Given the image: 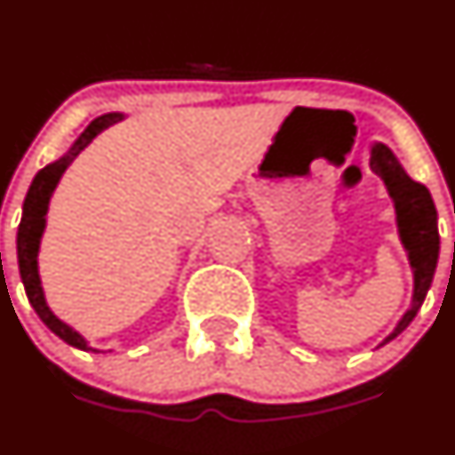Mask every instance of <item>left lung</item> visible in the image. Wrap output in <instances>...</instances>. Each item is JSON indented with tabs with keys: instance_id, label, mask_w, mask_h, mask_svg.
Masks as SVG:
<instances>
[{
	"instance_id": "8db88e82",
	"label": "left lung",
	"mask_w": 455,
	"mask_h": 455,
	"mask_svg": "<svg viewBox=\"0 0 455 455\" xmlns=\"http://www.w3.org/2000/svg\"><path fill=\"white\" fill-rule=\"evenodd\" d=\"M370 167L376 176H380V180L387 187L389 198L394 200L398 235H401L403 246H405L407 257H410V266L414 270L411 306L401 316V321L392 330V334L385 337V341L380 343V346H385L392 339H396L414 321L416 313L423 306L427 291H429L440 253L438 213H435L429 189L407 176L403 164L398 163V158L392 154V149L387 145H383V142H374L371 145Z\"/></svg>"
}]
</instances>
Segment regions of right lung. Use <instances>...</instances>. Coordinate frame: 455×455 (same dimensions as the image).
<instances>
[{"label":"right lung","mask_w":455,"mask_h":455,"mask_svg":"<svg viewBox=\"0 0 455 455\" xmlns=\"http://www.w3.org/2000/svg\"><path fill=\"white\" fill-rule=\"evenodd\" d=\"M123 118H125V114L121 112H109V114H103V116L94 118V121L85 127L84 134L75 140V145H72L61 158L45 164V167L36 173L28 189V196H26L24 200V213H21L20 231H17V261H20V275H21V282H24L30 306L35 308V313L39 315V319L44 321V323L48 325L59 339H63V341L70 343L72 347H79V350H85V352H99V350L87 346L85 339L81 337L76 330H72L70 325L63 323V321L48 308V304H45L44 288H41V279H39V266H36V255H39V244L45 228V213H48L50 198H52L59 180H61L63 172L70 167L72 160H75L76 156H79L81 151H84L85 147L100 134V132L108 130V127L114 125V123L123 121Z\"/></svg>","instance_id":"add662e5"}]
</instances>
